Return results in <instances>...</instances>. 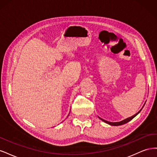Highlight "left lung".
<instances>
[{
	"label": "left lung",
	"instance_id": "obj_1",
	"mask_svg": "<svg viewBox=\"0 0 157 157\" xmlns=\"http://www.w3.org/2000/svg\"><path fill=\"white\" fill-rule=\"evenodd\" d=\"M141 110L137 113H136V115H133V116H132V117H129V118H126V119H124V120H123V121H121V122H109V121H105V120H103V119H102V118H100L101 120H102L103 122H106L107 124H110V125H112V126H120V125H122V124H126V123H127L128 122H129V121H130L132 118H134L137 114H138L140 111H141Z\"/></svg>",
	"mask_w": 157,
	"mask_h": 157
}]
</instances>
